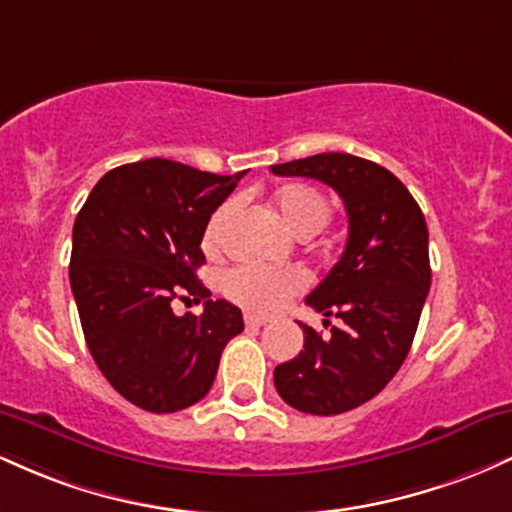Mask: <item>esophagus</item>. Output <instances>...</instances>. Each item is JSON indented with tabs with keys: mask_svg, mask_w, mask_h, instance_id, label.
<instances>
[{
	"mask_svg": "<svg viewBox=\"0 0 512 512\" xmlns=\"http://www.w3.org/2000/svg\"><path fill=\"white\" fill-rule=\"evenodd\" d=\"M244 324L246 326H266V324H271V319L268 317H261V314H244Z\"/></svg>",
	"mask_w": 512,
	"mask_h": 512,
	"instance_id": "obj_1",
	"label": "esophagus"
}]
</instances>
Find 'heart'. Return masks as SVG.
Instances as JSON below:
<instances>
[{"instance_id": "b5f03b06", "label": "heart", "mask_w": 512, "mask_h": 512, "mask_svg": "<svg viewBox=\"0 0 512 512\" xmlns=\"http://www.w3.org/2000/svg\"><path fill=\"white\" fill-rule=\"evenodd\" d=\"M273 203L287 229H292L297 237H314L331 220V203L326 195L307 183H287L275 193ZM232 215L234 203H222L212 212L203 234L205 249H220ZM307 283V273L302 268H268L246 263V266L232 268L222 280V287L229 300L239 302L241 307L256 309V312H275L290 297L300 295Z\"/></svg>"}]
</instances>
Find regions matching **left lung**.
I'll use <instances>...</instances> for the list:
<instances>
[{
	"instance_id": "left-lung-1",
	"label": "left lung",
	"mask_w": 512,
	"mask_h": 512,
	"mask_svg": "<svg viewBox=\"0 0 512 512\" xmlns=\"http://www.w3.org/2000/svg\"><path fill=\"white\" fill-rule=\"evenodd\" d=\"M271 171L326 183L348 212L346 251L307 297L341 326L321 336L297 321L304 350L273 372L292 409L336 416L380 394L409 355L430 290L426 217L392 171L353 154H314Z\"/></svg>"
}]
</instances>
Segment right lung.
Masks as SVG:
<instances>
[{"instance_id": "add662e5", "label": "right lung", "mask_w": 512, "mask_h": 512, "mask_svg": "<svg viewBox=\"0 0 512 512\" xmlns=\"http://www.w3.org/2000/svg\"><path fill=\"white\" fill-rule=\"evenodd\" d=\"M246 171L217 176L171 159L108 171L72 229L70 285L79 321L111 387L130 404L174 413L203 399L220 355L244 331L241 309L198 280L210 215ZM204 302L176 318L174 299Z\"/></svg>"}]
</instances>
